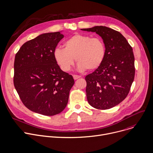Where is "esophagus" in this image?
<instances>
[{
	"mask_svg": "<svg viewBox=\"0 0 153 153\" xmlns=\"http://www.w3.org/2000/svg\"><path fill=\"white\" fill-rule=\"evenodd\" d=\"M73 77H74V79H77L81 78V76L77 75H73Z\"/></svg>",
	"mask_w": 153,
	"mask_h": 153,
	"instance_id": "34e87169",
	"label": "esophagus"
}]
</instances>
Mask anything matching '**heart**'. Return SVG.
<instances>
[{
  "label": "heart",
  "instance_id": "obj_1",
  "mask_svg": "<svg viewBox=\"0 0 153 153\" xmlns=\"http://www.w3.org/2000/svg\"><path fill=\"white\" fill-rule=\"evenodd\" d=\"M105 47L102 39L90 36L75 34L68 39L63 48H56L53 52L55 62L65 72H68L74 64V58L78 69L94 71L103 62Z\"/></svg>",
  "mask_w": 153,
  "mask_h": 153
}]
</instances>
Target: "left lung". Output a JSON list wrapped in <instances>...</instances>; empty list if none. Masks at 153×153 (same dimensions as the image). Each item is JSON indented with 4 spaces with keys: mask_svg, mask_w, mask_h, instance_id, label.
<instances>
[{
    "mask_svg": "<svg viewBox=\"0 0 153 153\" xmlns=\"http://www.w3.org/2000/svg\"><path fill=\"white\" fill-rule=\"evenodd\" d=\"M81 29L96 33L101 37L105 47L102 64L85 78L88 102L97 109L111 108L126 99L133 82V49L123 35L111 28L97 26Z\"/></svg>",
    "mask_w": 153,
    "mask_h": 153,
    "instance_id": "8db88e82",
    "label": "left lung"
}]
</instances>
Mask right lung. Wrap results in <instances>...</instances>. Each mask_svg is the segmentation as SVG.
Listing matches in <instances>:
<instances>
[{"label":"right lung","instance_id":"right-lung-1","mask_svg":"<svg viewBox=\"0 0 153 153\" xmlns=\"http://www.w3.org/2000/svg\"><path fill=\"white\" fill-rule=\"evenodd\" d=\"M64 37L60 32L41 34L25 43L15 56L14 85L24 105L53 116L66 107L75 82L55 62L53 52Z\"/></svg>","mask_w":153,"mask_h":153}]
</instances>
